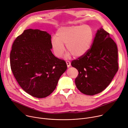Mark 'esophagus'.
Returning <instances> with one entry per match:
<instances>
[{
  "label": "esophagus",
  "instance_id": "34e87169",
  "mask_svg": "<svg viewBox=\"0 0 128 128\" xmlns=\"http://www.w3.org/2000/svg\"><path fill=\"white\" fill-rule=\"evenodd\" d=\"M66 64H67V67H69L70 66V65H71L70 62L69 61H67L66 62Z\"/></svg>",
  "mask_w": 128,
  "mask_h": 128
}]
</instances>
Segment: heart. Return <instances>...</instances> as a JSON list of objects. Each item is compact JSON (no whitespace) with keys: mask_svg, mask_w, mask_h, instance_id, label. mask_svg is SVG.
<instances>
[{"mask_svg":"<svg viewBox=\"0 0 128 128\" xmlns=\"http://www.w3.org/2000/svg\"><path fill=\"white\" fill-rule=\"evenodd\" d=\"M93 32L88 25H76L61 27L53 38L52 45L54 54L61 57L65 48L69 52L66 56L68 58L73 54L74 57L83 56L89 50L93 40Z\"/></svg>","mask_w":128,"mask_h":128,"instance_id":"1","label":"heart"}]
</instances>
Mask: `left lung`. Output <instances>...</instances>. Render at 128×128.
I'll list each match as a JSON object with an SVG mask.
<instances>
[{"label": "left lung", "instance_id": "1", "mask_svg": "<svg viewBox=\"0 0 128 128\" xmlns=\"http://www.w3.org/2000/svg\"><path fill=\"white\" fill-rule=\"evenodd\" d=\"M116 44L102 28L97 31L91 48L83 56L71 62L78 74L75 80L82 93L94 95L105 90L118 71Z\"/></svg>", "mask_w": 128, "mask_h": 128}]
</instances>
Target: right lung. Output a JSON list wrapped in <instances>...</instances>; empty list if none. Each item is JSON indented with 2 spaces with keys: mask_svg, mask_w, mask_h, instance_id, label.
<instances>
[{
  "mask_svg": "<svg viewBox=\"0 0 128 128\" xmlns=\"http://www.w3.org/2000/svg\"><path fill=\"white\" fill-rule=\"evenodd\" d=\"M51 35L46 31L29 29L18 36L10 54L12 74L20 86L36 98L49 96L67 69L63 60L51 51Z\"/></svg>",
  "mask_w": 128,
  "mask_h": 128,
  "instance_id": "right-lung-1",
  "label": "right lung"
}]
</instances>
